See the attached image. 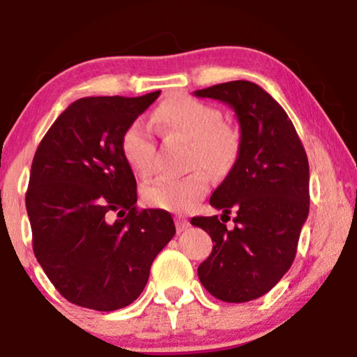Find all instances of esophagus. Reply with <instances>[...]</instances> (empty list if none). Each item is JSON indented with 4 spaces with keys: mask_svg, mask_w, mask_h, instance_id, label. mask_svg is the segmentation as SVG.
<instances>
[{
    "mask_svg": "<svg viewBox=\"0 0 357 357\" xmlns=\"http://www.w3.org/2000/svg\"><path fill=\"white\" fill-rule=\"evenodd\" d=\"M174 223H176V230H178L179 233L190 228V221H188L186 218H183V216H176Z\"/></svg>",
    "mask_w": 357,
    "mask_h": 357,
    "instance_id": "obj_1",
    "label": "esophagus"
}]
</instances>
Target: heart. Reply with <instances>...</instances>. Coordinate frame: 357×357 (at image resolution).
<instances>
[{
    "mask_svg": "<svg viewBox=\"0 0 357 357\" xmlns=\"http://www.w3.org/2000/svg\"><path fill=\"white\" fill-rule=\"evenodd\" d=\"M155 119L167 132L190 142V167L183 178L154 179L142 190V198L153 208L167 211H188L210 190L206 171L227 176L240 158L241 139L231 126L225 124L223 114L215 105L190 96H173L155 109ZM121 151L127 165L141 178L154 169V139L146 122L134 121L121 137Z\"/></svg>",
    "mask_w": 357,
    "mask_h": 357,
    "instance_id": "b5f03b06",
    "label": "heart"
}]
</instances>
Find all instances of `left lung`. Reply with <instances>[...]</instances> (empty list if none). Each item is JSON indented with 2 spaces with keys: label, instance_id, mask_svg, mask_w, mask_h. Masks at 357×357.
<instances>
[{
  "label": "left lung",
  "instance_id": "obj_1",
  "mask_svg": "<svg viewBox=\"0 0 357 357\" xmlns=\"http://www.w3.org/2000/svg\"><path fill=\"white\" fill-rule=\"evenodd\" d=\"M195 96L230 105L241 132L238 161L210 198L223 216L236 211L235 227L228 230L216 215L191 218L215 243L198 277L213 297L248 302L273 289L296 258L309 215V161L285 110L253 82H227Z\"/></svg>",
  "mask_w": 357,
  "mask_h": 357
}]
</instances>
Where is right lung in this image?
Listing matches in <instances>:
<instances>
[{"label":"right lung","mask_w":357,"mask_h":357,"mask_svg":"<svg viewBox=\"0 0 357 357\" xmlns=\"http://www.w3.org/2000/svg\"><path fill=\"white\" fill-rule=\"evenodd\" d=\"M159 93L75 100L36 149L26 191L33 252L72 304L100 312L132 304L174 236L169 213L137 210V183L121 151L126 127Z\"/></svg>","instance_id":"add662e5"}]
</instances>
